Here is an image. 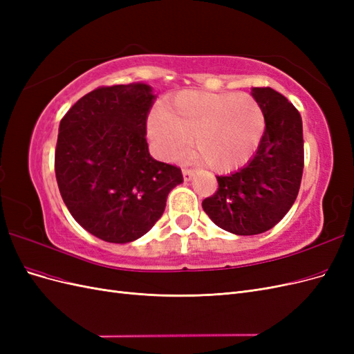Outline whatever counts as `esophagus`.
Here are the masks:
<instances>
[{"label": "esophagus", "mask_w": 354, "mask_h": 354, "mask_svg": "<svg viewBox=\"0 0 354 354\" xmlns=\"http://www.w3.org/2000/svg\"><path fill=\"white\" fill-rule=\"evenodd\" d=\"M195 176V171L194 169H189V168H183V178L185 181H190Z\"/></svg>", "instance_id": "obj_1"}]
</instances>
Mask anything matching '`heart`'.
Returning <instances> with one entry per match:
<instances>
[{
  "mask_svg": "<svg viewBox=\"0 0 354 354\" xmlns=\"http://www.w3.org/2000/svg\"><path fill=\"white\" fill-rule=\"evenodd\" d=\"M266 130L261 104L236 93L183 91L162 109L152 112L147 131L159 155L178 159L192 147L214 171L243 165L260 146Z\"/></svg>",
  "mask_w": 354,
  "mask_h": 354,
  "instance_id": "b5f03b06",
  "label": "heart"
}]
</instances>
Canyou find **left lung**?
Wrapping results in <instances>:
<instances>
[{"label":"left lung","mask_w":354,"mask_h":354,"mask_svg":"<svg viewBox=\"0 0 354 354\" xmlns=\"http://www.w3.org/2000/svg\"><path fill=\"white\" fill-rule=\"evenodd\" d=\"M251 94L266 115L260 146L243 168L218 176L217 192L202 201L218 227L241 236L264 233L285 217L304 168L303 121L295 106L270 87H254Z\"/></svg>","instance_id":"obj_1"}]
</instances>
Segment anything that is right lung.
Segmentation results:
<instances>
[{
  "label": "right lung",
  "instance_id": "add662e5",
  "mask_svg": "<svg viewBox=\"0 0 354 354\" xmlns=\"http://www.w3.org/2000/svg\"><path fill=\"white\" fill-rule=\"evenodd\" d=\"M156 95L147 84L99 87L62 118L55 153L60 195L72 217L106 242L142 238L183 181L149 153L146 121Z\"/></svg>",
  "mask_w": 354,
  "mask_h": 354
}]
</instances>
